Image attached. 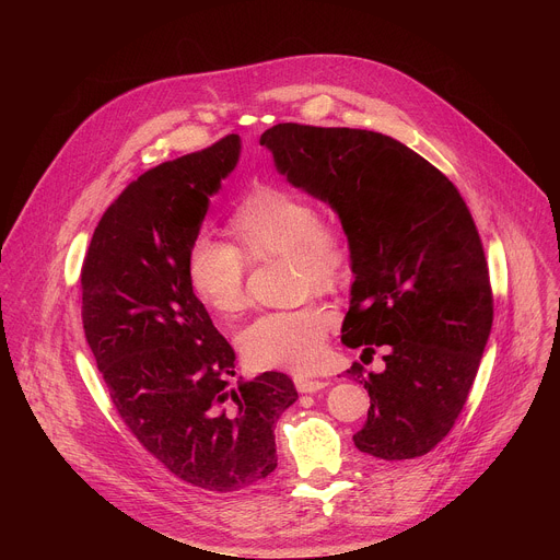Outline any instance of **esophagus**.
Wrapping results in <instances>:
<instances>
[{"label": "esophagus", "instance_id": "esophagus-1", "mask_svg": "<svg viewBox=\"0 0 560 560\" xmlns=\"http://www.w3.org/2000/svg\"><path fill=\"white\" fill-rule=\"evenodd\" d=\"M294 385L301 394H312V392H318L328 387L330 383L326 378H314V376H294Z\"/></svg>", "mask_w": 560, "mask_h": 560}]
</instances>
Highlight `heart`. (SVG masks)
Returning a JSON list of instances; mask_svg holds the SVG:
<instances>
[{
  "label": "heart",
  "instance_id": "heart-1",
  "mask_svg": "<svg viewBox=\"0 0 560 560\" xmlns=\"http://www.w3.org/2000/svg\"><path fill=\"white\" fill-rule=\"evenodd\" d=\"M234 246L197 236L188 248L186 275L197 299L221 316L248 305V261L290 257L301 292L330 288L346 270L348 248L341 230L318 217L312 201L281 186H257L228 219ZM332 312L322 303L266 312L238 335V348L255 368L307 370L324 354Z\"/></svg>",
  "mask_w": 560,
  "mask_h": 560
}]
</instances>
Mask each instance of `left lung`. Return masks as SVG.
Returning <instances> with one entry per match:
<instances>
[{"mask_svg":"<svg viewBox=\"0 0 560 560\" xmlns=\"http://www.w3.org/2000/svg\"><path fill=\"white\" fill-rule=\"evenodd\" d=\"M294 188L328 203L350 246L341 328L385 370L348 374L370 394L354 445L383 460L428 454L458 419L492 330L481 236L454 184L401 141L374 130L277 124L261 135Z\"/></svg>","mask_w":560,"mask_h":560,"instance_id":"8db88e82","label":"left lung"}]
</instances>
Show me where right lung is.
<instances>
[{
	"label": "right lung",
	"mask_w": 560,
	"mask_h": 560,
	"mask_svg": "<svg viewBox=\"0 0 560 560\" xmlns=\"http://www.w3.org/2000/svg\"><path fill=\"white\" fill-rule=\"evenodd\" d=\"M238 154L242 139L228 135L143 173L104 212L82 268L84 332L113 406L159 463L210 492L275 471V428L299 398L283 372L230 385L234 350L186 275Z\"/></svg>",
	"instance_id": "add662e5"
}]
</instances>
